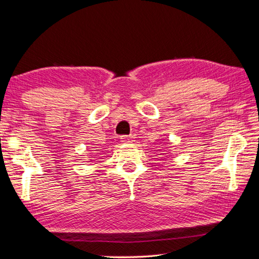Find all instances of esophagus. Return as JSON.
<instances>
[{"label":"esophagus","mask_w":259,"mask_h":259,"mask_svg":"<svg viewBox=\"0 0 259 259\" xmlns=\"http://www.w3.org/2000/svg\"><path fill=\"white\" fill-rule=\"evenodd\" d=\"M120 142H122V143H132V142H133V136H128V135L120 136Z\"/></svg>","instance_id":"obj_1"}]
</instances>
